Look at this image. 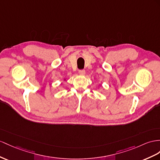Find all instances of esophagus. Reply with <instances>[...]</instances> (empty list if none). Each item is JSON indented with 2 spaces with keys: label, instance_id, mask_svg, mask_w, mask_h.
<instances>
[{
  "label": "esophagus",
  "instance_id": "1",
  "mask_svg": "<svg viewBox=\"0 0 160 160\" xmlns=\"http://www.w3.org/2000/svg\"><path fill=\"white\" fill-rule=\"evenodd\" d=\"M78 73H79V74L80 76H84L85 73H86V72H85L84 69H80V70H79Z\"/></svg>",
  "mask_w": 160,
  "mask_h": 160
}]
</instances>
